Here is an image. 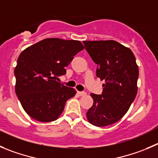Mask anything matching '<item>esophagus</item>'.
<instances>
[{
    "label": "esophagus",
    "instance_id": "obj_1",
    "mask_svg": "<svg viewBox=\"0 0 158 158\" xmlns=\"http://www.w3.org/2000/svg\"><path fill=\"white\" fill-rule=\"evenodd\" d=\"M77 94L80 96H85L87 94V93L85 92V91H77Z\"/></svg>",
    "mask_w": 158,
    "mask_h": 158
}]
</instances>
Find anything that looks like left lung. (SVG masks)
<instances>
[{
  "instance_id": "1",
  "label": "left lung",
  "mask_w": 158,
  "mask_h": 158,
  "mask_svg": "<svg viewBox=\"0 0 158 158\" xmlns=\"http://www.w3.org/2000/svg\"><path fill=\"white\" fill-rule=\"evenodd\" d=\"M83 43L98 65L96 75L105 81L102 94H91L94 103L86 113L87 118L95 127L112 125L127 113L137 94L136 58L130 48L115 40Z\"/></svg>"
}]
</instances>
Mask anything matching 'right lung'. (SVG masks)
<instances>
[{"mask_svg":"<svg viewBox=\"0 0 158 158\" xmlns=\"http://www.w3.org/2000/svg\"><path fill=\"white\" fill-rule=\"evenodd\" d=\"M85 49L78 40L49 38L24 49L15 68V92L24 110L40 122H52L61 115L74 88L57 81L73 56Z\"/></svg>","mask_w":158,"mask_h":158,"instance_id":"add662e5","label":"right lung"}]
</instances>
